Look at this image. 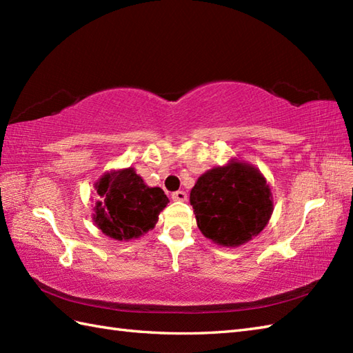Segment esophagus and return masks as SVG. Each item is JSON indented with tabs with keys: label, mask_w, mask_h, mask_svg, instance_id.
Returning a JSON list of instances; mask_svg holds the SVG:
<instances>
[{
	"label": "esophagus",
	"mask_w": 353,
	"mask_h": 353,
	"mask_svg": "<svg viewBox=\"0 0 353 353\" xmlns=\"http://www.w3.org/2000/svg\"><path fill=\"white\" fill-rule=\"evenodd\" d=\"M171 199L172 200H176V201H185L186 199H188V194H186L185 191H176V192H172L171 194Z\"/></svg>",
	"instance_id": "esophagus-1"
}]
</instances>
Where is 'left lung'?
<instances>
[{
  "label": "left lung",
  "mask_w": 353,
  "mask_h": 353,
  "mask_svg": "<svg viewBox=\"0 0 353 353\" xmlns=\"http://www.w3.org/2000/svg\"><path fill=\"white\" fill-rule=\"evenodd\" d=\"M197 226L216 245L239 247L258 236L273 214L264 174L236 157L203 172L190 194Z\"/></svg>",
  "instance_id": "left-lung-1"
}]
</instances>
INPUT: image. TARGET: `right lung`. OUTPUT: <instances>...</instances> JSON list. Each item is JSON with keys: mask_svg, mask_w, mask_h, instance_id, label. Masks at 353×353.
Listing matches in <instances>:
<instances>
[{"mask_svg": "<svg viewBox=\"0 0 353 353\" xmlns=\"http://www.w3.org/2000/svg\"><path fill=\"white\" fill-rule=\"evenodd\" d=\"M94 188L100 197L95 200L94 224L115 241L147 234L170 203L161 188L148 186L132 167L104 172Z\"/></svg>", "mask_w": 353, "mask_h": 353, "instance_id": "right-lung-1", "label": "right lung"}]
</instances>
